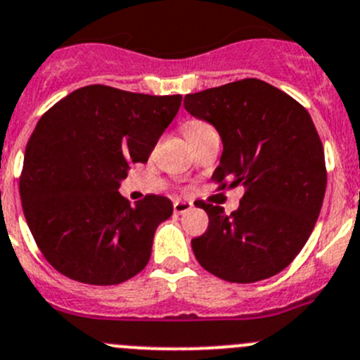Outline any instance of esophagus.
Instances as JSON below:
<instances>
[{
    "mask_svg": "<svg viewBox=\"0 0 360 360\" xmlns=\"http://www.w3.org/2000/svg\"><path fill=\"white\" fill-rule=\"evenodd\" d=\"M191 209H193V204H191V202H186V200L174 202V212H176V214H184V212L191 211Z\"/></svg>",
    "mask_w": 360,
    "mask_h": 360,
    "instance_id": "esophagus-1",
    "label": "esophagus"
}]
</instances>
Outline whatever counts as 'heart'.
I'll return each mask as SVG.
<instances>
[{"label": "heart", "mask_w": 360, "mask_h": 360, "mask_svg": "<svg viewBox=\"0 0 360 360\" xmlns=\"http://www.w3.org/2000/svg\"><path fill=\"white\" fill-rule=\"evenodd\" d=\"M183 128H184V134H186V137L191 139V137H195V135L202 134V131L209 130L211 127H209V124H205V123H202V121L191 120V121H186Z\"/></svg>", "instance_id": "heart-1"}]
</instances>
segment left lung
I'll use <instances>...</instances> for the list:
<instances>
[{
  "label": "left lung",
  "instance_id": "8db88e82",
  "mask_svg": "<svg viewBox=\"0 0 360 360\" xmlns=\"http://www.w3.org/2000/svg\"><path fill=\"white\" fill-rule=\"evenodd\" d=\"M184 109L221 139L212 179L244 186L232 214L219 205H198L209 216L207 230L191 240L198 264L232 283L281 273L311 236L326 195L323 146L311 116L258 79L186 95Z\"/></svg>",
  "mask_w": 360,
  "mask_h": 360
}]
</instances>
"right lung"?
Masks as SVG:
<instances>
[{
	"mask_svg": "<svg viewBox=\"0 0 360 360\" xmlns=\"http://www.w3.org/2000/svg\"><path fill=\"white\" fill-rule=\"evenodd\" d=\"M181 95L128 93L102 84L59 100L34 127L19 181L26 223L49 264L87 285H117L148 265L167 197L135 205L120 193L131 163H146Z\"/></svg>",
	"mask_w": 360,
	"mask_h": 360,
	"instance_id": "1",
	"label": "right lung"
}]
</instances>
